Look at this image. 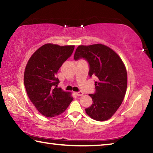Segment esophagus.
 <instances>
[{"mask_svg": "<svg viewBox=\"0 0 153 153\" xmlns=\"http://www.w3.org/2000/svg\"><path fill=\"white\" fill-rule=\"evenodd\" d=\"M75 94H76V95L77 96V97H81V96L84 95V93L82 92H75Z\"/></svg>", "mask_w": 153, "mask_h": 153, "instance_id": "esophagus-1", "label": "esophagus"}]
</instances>
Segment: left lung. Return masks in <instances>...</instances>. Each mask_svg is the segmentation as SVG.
Returning <instances> with one entry per match:
<instances>
[{"mask_svg":"<svg viewBox=\"0 0 153 153\" xmlns=\"http://www.w3.org/2000/svg\"><path fill=\"white\" fill-rule=\"evenodd\" d=\"M74 58L86 59L90 76L98 79L95 94H89L93 104L86 108V114L97 121L109 120L120 108L126 93L128 75L123 62L113 49L101 44L79 45Z\"/></svg>","mask_w":153,"mask_h":153,"instance_id":"left-lung-1","label":"left lung"}]
</instances>
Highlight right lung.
<instances>
[{
    "label": "right lung",
    "mask_w": 153,
    "mask_h": 153,
    "mask_svg": "<svg viewBox=\"0 0 153 153\" xmlns=\"http://www.w3.org/2000/svg\"><path fill=\"white\" fill-rule=\"evenodd\" d=\"M74 45L48 43L37 49L25 66L24 85L31 102L42 115L56 117L65 112L74 98L71 92L57 88L55 76L71 55Z\"/></svg>",
    "instance_id": "add662e5"
}]
</instances>
